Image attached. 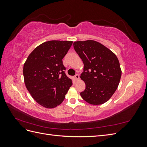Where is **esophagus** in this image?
<instances>
[{"instance_id": "esophagus-1", "label": "esophagus", "mask_w": 147, "mask_h": 147, "mask_svg": "<svg viewBox=\"0 0 147 147\" xmlns=\"http://www.w3.org/2000/svg\"><path fill=\"white\" fill-rule=\"evenodd\" d=\"M75 80H78L80 78V76H79V75L78 74H76L75 75Z\"/></svg>"}]
</instances>
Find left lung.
<instances>
[{
    "instance_id": "1",
    "label": "left lung",
    "mask_w": 147,
    "mask_h": 147,
    "mask_svg": "<svg viewBox=\"0 0 147 147\" xmlns=\"http://www.w3.org/2000/svg\"><path fill=\"white\" fill-rule=\"evenodd\" d=\"M74 48L84 64L80 78L86 88L80 92L82 97L92 105L105 103L117 90L121 77L117 56L92 40L74 42Z\"/></svg>"
}]
</instances>
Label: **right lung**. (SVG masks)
I'll list each match as a JSON object with an SVG mask.
<instances>
[{"label": "right lung", "instance_id": "add662e5", "mask_svg": "<svg viewBox=\"0 0 147 147\" xmlns=\"http://www.w3.org/2000/svg\"><path fill=\"white\" fill-rule=\"evenodd\" d=\"M72 41L51 40L35 48L23 67L26 88L38 104L47 109L60 105L72 86L67 77L63 59Z\"/></svg>", "mask_w": 147, "mask_h": 147}]
</instances>
